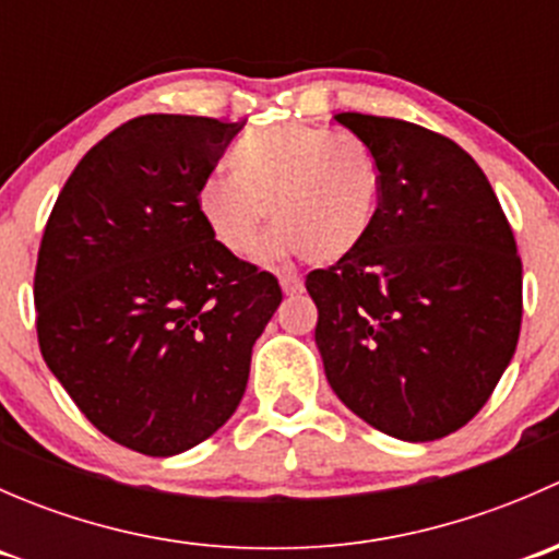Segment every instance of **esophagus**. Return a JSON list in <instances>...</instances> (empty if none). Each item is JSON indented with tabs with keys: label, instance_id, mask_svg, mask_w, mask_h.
Listing matches in <instances>:
<instances>
[{
	"label": "esophagus",
	"instance_id": "1",
	"mask_svg": "<svg viewBox=\"0 0 559 559\" xmlns=\"http://www.w3.org/2000/svg\"><path fill=\"white\" fill-rule=\"evenodd\" d=\"M278 281H281V289H284V295H297V292H302V281L297 278V275L284 273Z\"/></svg>",
	"mask_w": 559,
	"mask_h": 559
}]
</instances>
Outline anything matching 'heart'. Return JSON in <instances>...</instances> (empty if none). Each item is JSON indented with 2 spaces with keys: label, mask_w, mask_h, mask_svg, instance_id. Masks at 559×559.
Returning <instances> with one entry per match:
<instances>
[{
  "label": "heart",
  "mask_w": 559,
  "mask_h": 559,
  "mask_svg": "<svg viewBox=\"0 0 559 559\" xmlns=\"http://www.w3.org/2000/svg\"><path fill=\"white\" fill-rule=\"evenodd\" d=\"M229 175H207L197 207L229 257L257 248L264 218L275 224L264 259L302 257L335 264L368 243L384 202V173L357 138L321 127L251 132L229 151Z\"/></svg>",
  "instance_id": "b5f03b06"
}]
</instances>
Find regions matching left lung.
Returning <instances> with one entry per match:
<instances>
[{
    "label": "left lung",
    "instance_id": "obj_1",
    "mask_svg": "<svg viewBox=\"0 0 559 559\" xmlns=\"http://www.w3.org/2000/svg\"><path fill=\"white\" fill-rule=\"evenodd\" d=\"M384 173L368 243L306 278L332 392L400 441H436L487 403L516 352L522 259L487 175L454 140L337 112Z\"/></svg>",
    "mask_w": 559,
    "mask_h": 559
}]
</instances>
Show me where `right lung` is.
<instances>
[{
    "instance_id": "obj_1",
    "label": "right lung",
    "mask_w": 559,
    "mask_h": 559,
    "mask_svg": "<svg viewBox=\"0 0 559 559\" xmlns=\"http://www.w3.org/2000/svg\"><path fill=\"white\" fill-rule=\"evenodd\" d=\"M243 129L154 112L112 129L67 178L37 253L45 365L110 441L173 456L240 405L275 275L229 257L197 207Z\"/></svg>"
}]
</instances>
